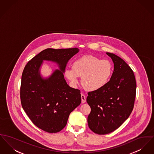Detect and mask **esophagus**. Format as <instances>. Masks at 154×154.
I'll list each match as a JSON object with an SVG mask.
<instances>
[{
	"mask_svg": "<svg viewBox=\"0 0 154 154\" xmlns=\"http://www.w3.org/2000/svg\"><path fill=\"white\" fill-rule=\"evenodd\" d=\"M81 97H82V103H85L86 102V98H85V97L84 94H82L81 95Z\"/></svg>",
	"mask_w": 154,
	"mask_h": 154,
	"instance_id": "1",
	"label": "esophagus"
}]
</instances>
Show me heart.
<instances>
[{"mask_svg":"<svg viewBox=\"0 0 154 154\" xmlns=\"http://www.w3.org/2000/svg\"><path fill=\"white\" fill-rule=\"evenodd\" d=\"M72 69H67L65 75L73 85L79 82L82 77V83L85 90H99L108 83L113 70L112 63L107 59H102L85 55L75 60Z\"/></svg>","mask_w":154,"mask_h":154,"instance_id":"obj_1","label":"heart"}]
</instances>
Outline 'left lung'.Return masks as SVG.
<instances>
[{"mask_svg": "<svg viewBox=\"0 0 154 154\" xmlns=\"http://www.w3.org/2000/svg\"><path fill=\"white\" fill-rule=\"evenodd\" d=\"M114 64V70L106 85L88 93L91 107L88 125L98 134H109L120 126L131 114L136 98L134 72L117 55L106 52Z\"/></svg>", "mask_w": 154, "mask_h": 154, "instance_id": "8db88e82", "label": "left lung"}]
</instances>
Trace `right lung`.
Instances as JSON below:
<instances>
[{
  "label": "right lung",
  "instance_id": "1",
  "mask_svg": "<svg viewBox=\"0 0 154 154\" xmlns=\"http://www.w3.org/2000/svg\"><path fill=\"white\" fill-rule=\"evenodd\" d=\"M80 49L48 48L29 60L21 77V105L32 123L50 133L61 131L69 116L82 102L80 91L70 87L64 77L69 60ZM57 63L59 69L44 78L40 74L43 61Z\"/></svg>",
  "mask_w": 154,
  "mask_h": 154
}]
</instances>
